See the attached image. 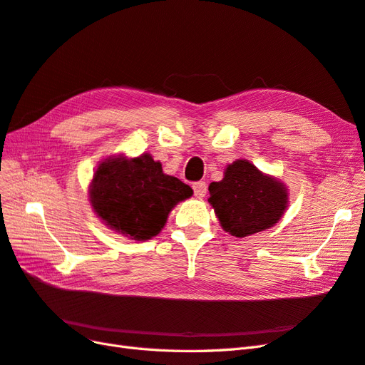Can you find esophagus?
<instances>
[{
    "mask_svg": "<svg viewBox=\"0 0 365 365\" xmlns=\"http://www.w3.org/2000/svg\"><path fill=\"white\" fill-rule=\"evenodd\" d=\"M193 192L196 197H204L207 193V184L204 181H197L193 184Z\"/></svg>",
    "mask_w": 365,
    "mask_h": 365,
    "instance_id": "34e87169",
    "label": "esophagus"
}]
</instances>
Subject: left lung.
Segmentation results:
<instances>
[{"mask_svg":"<svg viewBox=\"0 0 365 365\" xmlns=\"http://www.w3.org/2000/svg\"><path fill=\"white\" fill-rule=\"evenodd\" d=\"M208 192L220 227L236 237L271 228L288 207L284 184L247 160L228 164L222 181L210 184Z\"/></svg>","mask_w":365,"mask_h":365,"instance_id":"left-lung-1","label":"left lung"}]
</instances>
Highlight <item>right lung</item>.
Returning a JSON list of instances; mask_svg holds the SVG:
<instances>
[{
    "instance_id": "obj_1",
    "label": "right lung",
    "mask_w": 365,
    "mask_h": 365,
    "mask_svg": "<svg viewBox=\"0 0 365 365\" xmlns=\"http://www.w3.org/2000/svg\"><path fill=\"white\" fill-rule=\"evenodd\" d=\"M193 190L175 176L163 173L149 153L103 160L90 184V202L102 222L134 240L157 236L172 208Z\"/></svg>"
}]
</instances>
